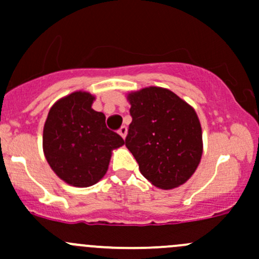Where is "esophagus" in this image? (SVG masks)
<instances>
[{
    "label": "esophagus",
    "instance_id": "1",
    "mask_svg": "<svg viewBox=\"0 0 259 259\" xmlns=\"http://www.w3.org/2000/svg\"><path fill=\"white\" fill-rule=\"evenodd\" d=\"M118 134L121 135V137L125 139V137H126V134H127V127L126 126L120 127V129H118Z\"/></svg>",
    "mask_w": 259,
    "mask_h": 259
}]
</instances>
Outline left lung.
I'll use <instances>...</instances> for the list:
<instances>
[{
	"instance_id": "obj_1",
	"label": "left lung",
	"mask_w": 259,
	"mask_h": 259,
	"mask_svg": "<svg viewBox=\"0 0 259 259\" xmlns=\"http://www.w3.org/2000/svg\"><path fill=\"white\" fill-rule=\"evenodd\" d=\"M132 105L125 146L142 175L159 189L183 185L202 158V127L197 112L174 92L148 87L127 94Z\"/></svg>"
}]
</instances>
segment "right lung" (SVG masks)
Listing matches in <instances>:
<instances>
[{"instance_id":"right-lung-1","label":"right lung","mask_w":259,"mask_h":259,"mask_svg":"<svg viewBox=\"0 0 259 259\" xmlns=\"http://www.w3.org/2000/svg\"><path fill=\"white\" fill-rule=\"evenodd\" d=\"M96 100L78 91L51 107L43 127V152L51 168L69 185L87 188L107 172L113 149L124 144L106 126V116L92 108Z\"/></svg>"}]
</instances>
